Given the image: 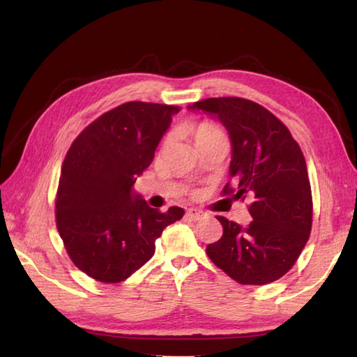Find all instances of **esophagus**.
I'll return each mask as SVG.
<instances>
[{
    "mask_svg": "<svg viewBox=\"0 0 357 357\" xmlns=\"http://www.w3.org/2000/svg\"><path fill=\"white\" fill-rule=\"evenodd\" d=\"M187 215L188 218L193 219V221H204V219L207 218V213H204V211L199 208H188Z\"/></svg>",
    "mask_w": 357,
    "mask_h": 357,
    "instance_id": "34e87169",
    "label": "esophagus"
}]
</instances>
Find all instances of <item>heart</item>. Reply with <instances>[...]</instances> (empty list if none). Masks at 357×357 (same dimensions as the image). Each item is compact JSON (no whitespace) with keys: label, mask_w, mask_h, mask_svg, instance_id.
<instances>
[{"label":"heart","mask_w":357,"mask_h":357,"mask_svg":"<svg viewBox=\"0 0 357 357\" xmlns=\"http://www.w3.org/2000/svg\"><path fill=\"white\" fill-rule=\"evenodd\" d=\"M215 133H219V130H218V128H216L215 126H211V124H201V126L195 130V141L199 142L201 139L207 138V136H211V135H215Z\"/></svg>","instance_id":"obj_1"}]
</instances>
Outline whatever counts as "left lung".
Instances as JSON below:
<instances>
[{
  "label": "left lung",
  "instance_id": "left-lung-1",
  "mask_svg": "<svg viewBox=\"0 0 357 357\" xmlns=\"http://www.w3.org/2000/svg\"><path fill=\"white\" fill-rule=\"evenodd\" d=\"M187 109L204 112L227 128L233 196L252 201L253 221L247 227L218 216L224 233L207 247L208 257L244 285L282 278L312 230V188L301 147L273 113L244 98H208ZM231 192L227 184L224 193Z\"/></svg>",
  "mask_w": 357,
  "mask_h": 357
}]
</instances>
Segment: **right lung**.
Segmentation results:
<instances>
[{
  "instance_id": "right-lung-1",
  "label": "right lung",
  "mask_w": 357,
  "mask_h": 357,
  "mask_svg": "<svg viewBox=\"0 0 357 357\" xmlns=\"http://www.w3.org/2000/svg\"><path fill=\"white\" fill-rule=\"evenodd\" d=\"M176 105L126 102L93 121L64 159L56 195V227L77 267L116 284L155 253V241L184 208H151L135 181L153 161Z\"/></svg>"
}]
</instances>
